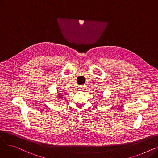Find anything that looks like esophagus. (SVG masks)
<instances>
[{"label": "esophagus", "mask_w": 158, "mask_h": 158, "mask_svg": "<svg viewBox=\"0 0 158 158\" xmlns=\"http://www.w3.org/2000/svg\"><path fill=\"white\" fill-rule=\"evenodd\" d=\"M79 88H80V89H79L80 90H82V87H81H81H79Z\"/></svg>", "instance_id": "obj_1"}]
</instances>
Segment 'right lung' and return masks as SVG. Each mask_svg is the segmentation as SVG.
<instances>
[{
    "label": "right lung",
    "mask_w": 158,
    "mask_h": 158,
    "mask_svg": "<svg viewBox=\"0 0 158 158\" xmlns=\"http://www.w3.org/2000/svg\"><path fill=\"white\" fill-rule=\"evenodd\" d=\"M58 95H59V96H57V98H63V95H61V94H58Z\"/></svg>",
    "instance_id": "right-lung-1"
}]
</instances>
